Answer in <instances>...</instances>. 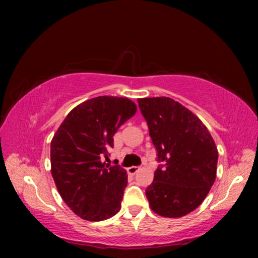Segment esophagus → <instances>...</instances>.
<instances>
[{"instance_id": "esophagus-1", "label": "esophagus", "mask_w": 258, "mask_h": 258, "mask_svg": "<svg viewBox=\"0 0 258 258\" xmlns=\"http://www.w3.org/2000/svg\"><path fill=\"white\" fill-rule=\"evenodd\" d=\"M138 171H139L138 166H132V167H128V168H127V172H128L130 174H132V175H134V174L137 173Z\"/></svg>"}]
</instances>
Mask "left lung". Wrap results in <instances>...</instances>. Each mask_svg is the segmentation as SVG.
Returning <instances> with one entry per match:
<instances>
[{
    "label": "left lung",
    "mask_w": 258,
    "mask_h": 258,
    "mask_svg": "<svg viewBox=\"0 0 258 258\" xmlns=\"http://www.w3.org/2000/svg\"><path fill=\"white\" fill-rule=\"evenodd\" d=\"M159 165L146 195L152 211L182 217L206 198L216 178L215 142L195 113L171 98L139 99Z\"/></svg>",
    "instance_id": "obj_1"
}]
</instances>
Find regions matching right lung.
<instances>
[{
  "label": "right lung",
  "instance_id": "add662e5",
  "mask_svg": "<svg viewBox=\"0 0 258 258\" xmlns=\"http://www.w3.org/2000/svg\"><path fill=\"white\" fill-rule=\"evenodd\" d=\"M137 111L127 98L97 97L68 113L51 141V173L61 198L87 221H103L119 212L127 174L103 161L113 135Z\"/></svg>",
  "mask_w": 258,
  "mask_h": 258
}]
</instances>
